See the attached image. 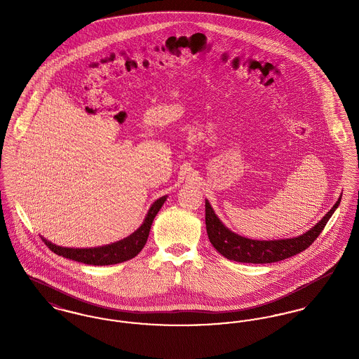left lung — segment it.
<instances>
[{
    "label": "left lung",
    "mask_w": 359,
    "mask_h": 359,
    "mask_svg": "<svg viewBox=\"0 0 359 359\" xmlns=\"http://www.w3.org/2000/svg\"><path fill=\"white\" fill-rule=\"evenodd\" d=\"M341 198L325 217L316 223L311 230L294 238L273 239V241H257L245 238L229 230L221 219L215 215L208 201H205V229L207 236L212 246L223 257L237 262L248 264H271L285 258L299 255L306 250L312 242L319 237L325 223L331 218L334 211L341 203Z\"/></svg>",
    "instance_id": "left-lung-1"
}]
</instances>
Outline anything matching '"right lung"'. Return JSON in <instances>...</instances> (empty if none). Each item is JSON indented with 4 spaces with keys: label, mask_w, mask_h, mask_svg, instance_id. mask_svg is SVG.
I'll list each match as a JSON object with an SVG mask.
<instances>
[{
    "label": "right lung",
    "mask_w": 359,
    "mask_h": 359,
    "mask_svg": "<svg viewBox=\"0 0 359 359\" xmlns=\"http://www.w3.org/2000/svg\"><path fill=\"white\" fill-rule=\"evenodd\" d=\"M167 201V196L158 198L154 205H151L142 224L132 233L129 237L117 241L110 245H104L100 248H88V249H74V248H62L50 242L48 239L43 238V242L51 249L57 256L66 257L72 261L83 262L87 265H113L128 261L136 257L147 243L149 236V230L154 222V217L160 211L161 205Z\"/></svg>",
    "instance_id": "add662e5"
}]
</instances>
